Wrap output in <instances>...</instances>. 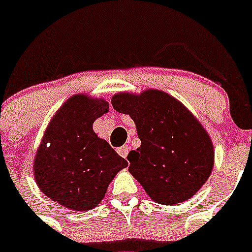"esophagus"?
Instances as JSON below:
<instances>
[{"mask_svg":"<svg viewBox=\"0 0 252 252\" xmlns=\"http://www.w3.org/2000/svg\"><path fill=\"white\" fill-rule=\"evenodd\" d=\"M118 153H119V156H120V157L126 158V157H128V154H129V146L123 145L122 148H119V149H118Z\"/></svg>","mask_w":252,"mask_h":252,"instance_id":"esophagus-1","label":"esophagus"}]
</instances>
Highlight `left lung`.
<instances>
[{"label":"left lung","instance_id":"left-lung-1","mask_svg":"<svg viewBox=\"0 0 252 252\" xmlns=\"http://www.w3.org/2000/svg\"><path fill=\"white\" fill-rule=\"evenodd\" d=\"M111 103L136 124L141 146L128 154V170L150 199L165 205L191 199L215 165L211 136L195 115L157 89L119 93Z\"/></svg>","mask_w":252,"mask_h":252}]
</instances>
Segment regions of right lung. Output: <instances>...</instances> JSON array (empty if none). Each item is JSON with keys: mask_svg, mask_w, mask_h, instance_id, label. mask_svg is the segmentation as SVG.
I'll return each mask as SVG.
<instances>
[{"mask_svg": "<svg viewBox=\"0 0 252 252\" xmlns=\"http://www.w3.org/2000/svg\"><path fill=\"white\" fill-rule=\"evenodd\" d=\"M106 99L76 94L53 115L33 159V178L47 197L70 211L98 205L116 174L128 166L93 124L107 114Z\"/></svg>", "mask_w": 252, "mask_h": 252, "instance_id": "right-lung-1", "label": "right lung"}]
</instances>
